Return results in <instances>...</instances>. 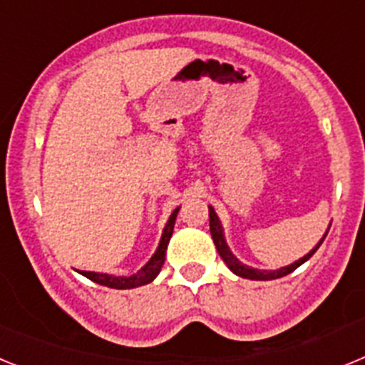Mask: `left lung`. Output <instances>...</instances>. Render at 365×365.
Returning <instances> with one entry per match:
<instances>
[{
	"instance_id": "8db88e82",
	"label": "left lung",
	"mask_w": 365,
	"mask_h": 365,
	"mask_svg": "<svg viewBox=\"0 0 365 365\" xmlns=\"http://www.w3.org/2000/svg\"><path fill=\"white\" fill-rule=\"evenodd\" d=\"M208 210H210V234H212V240H214L215 243V248H217L219 256H221V259L227 263L228 269L232 270L234 274H237V276H241V278H247V279H259V282H265V279H278V278H283V276H287V274H291L292 270L298 269L299 265H303L305 261L309 259V257L312 256V254L318 250V247L322 245V241L325 240V237H322V241L318 245H316L314 248H312L311 252L307 254V256H303L302 259L294 261L292 265L289 267H283V269L279 270H257V269H250V267L243 265L241 261H237L234 257V254L228 250L227 243H225V237H222V228H221V222H219V217L217 214L214 212V208L212 206H208ZM327 235V234H325Z\"/></svg>"
}]
</instances>
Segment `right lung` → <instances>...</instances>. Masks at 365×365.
<instances>
[{"mask_svg":"<svg viewBox=\"0 0 365 365\" xmlns=\"http://www.w3.org/2000/svg\"><path fill=\"white\" fill-rule=\"evenodd\" d=\"M179 208L173 210V214L170 215L168 219L166 227H164L163 237H160L159 248H157V252L153 254L150 261H148L146 265L143 269L138 270L137 274L133 276H111V274H100V272H86V270H80L82 276L89 278L91 282L98 283V285L109 287V289H135V287L146 285V283L153 282L157 278V274L160 272L164 265V257H166V248H168V241L172 237L173 234V225H175V217Z\"/></svg>","mask_w":365,"mask_h":365,"instance_id":"add662e5","label":"right lung"}]
</instances>
